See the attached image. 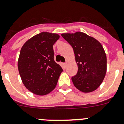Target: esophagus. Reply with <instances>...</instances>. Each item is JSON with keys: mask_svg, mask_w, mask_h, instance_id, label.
<instances>
[{"mask_svg": "<svg viewBox=\"0 0 124 124\" xmlns=\"http://www.w3.org/2000/svg\"><path fill=\"white\" fill-rule=\"evenodd\" d=\"M63 66H64V68L66 67V66H67V63H64V64H63Z\"/></svg>", "mask_w": 124, "mask_h": 124, "instance_id": "esophagus-1", "label": "esophagus"}]
</instances>
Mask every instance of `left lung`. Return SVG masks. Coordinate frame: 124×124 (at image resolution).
<instances>
[{"label": "left lung", "mask_w": 124, "mask_h": 124, "mask_svg": "<svg viewBox=\"0 0 124 124\" xmlns=\"http://www.w3.org/2000/svg\"><path fill=\"white\" fill-rule=\"evenodd\" d=\"M61 36L73 47L78 66L77 74L71 78L74 86L83 93L97 89L107 71L106 54L101 43L81 31Z\"/></svg>", "instance_id": "obj_1"}]
</instances>
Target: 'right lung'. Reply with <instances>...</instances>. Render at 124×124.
<instances>
[{
  "mask_svg": "<svg viewBox=\"0 0 124 124\" xmlns=\"http://www.w3.org/2000/svg\"><path fill=\"white\" fill-rule=\"evenodd\" d=\"M59 38L56 33L41 32L22 47L18 71L24 86L35 94H48L56 86L63 70L54 61L53 46Z\"/></svg>",
  "mask_w": 124,
  "mask_h": 124,
  "instance_id": "right-lung-1",
  "label": "right lung"
}]
</instances>
